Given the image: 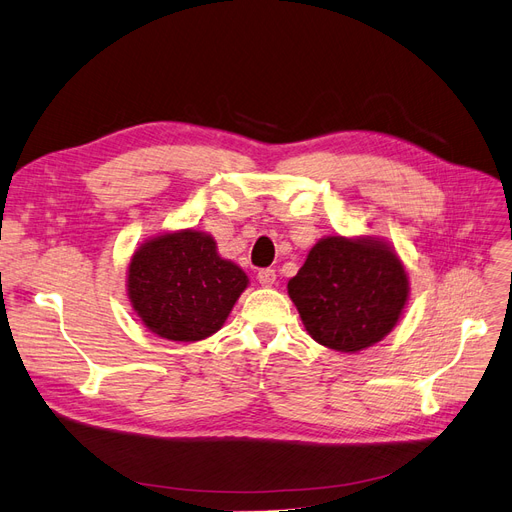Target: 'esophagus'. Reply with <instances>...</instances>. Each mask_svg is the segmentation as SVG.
<instances>
[{
	"label": "esophagus",
	"mask_w": 512,
	"mask_h": 512,
	"mask_svg": "<svg viewBox=\"0 0 512 512\" xmlns=\"http://www.w3.org/2000/svg\"><path fill=\"white\" fill-rule=\"evenodd\" d=\"M256 277H258L260 286H273V284H275V280H277V275H275V271H273V269H260Z\"/></svg>",
	"instance_id": "esophagus-1"
}]
</instances>
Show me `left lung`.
<instances>
[{"label": "left lung", "instance_id": "8db88e82", "mask_svg": "<svg viewBox=\"0 0 512 512\" xmlns=\"http://www.w3.org/2000/svg\"><path fill=\"white\" fill-rule=\"evenodd\" d=\"M408 292L395 250L374 237L320 239L288 282L305 331L337 352H359L389 335Z\"/></svg>", "mask_w": 512, "mask_h": 512}]
</instances>
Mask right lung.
Returning <instances> with one entry per match:
<instances>
[{
  "mask_svg": "<svg viewBox=\"0 0 512 512\" xmlns=\"http://www.w3.org/2000/svg\"><path fill=\"white\" fill-rule=\"evenodd\" d=\"M247 275L218 254L211 235L164 232L143 243L128 267V297L145 327L170 342H200L222 329Z\"/></svg>",
  "mask_w": 512,
  "mask_h": 512,
  "instance_id": "add662e5",
  "label": "right lung"
}]
</instances>
